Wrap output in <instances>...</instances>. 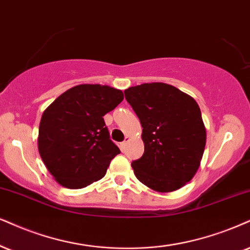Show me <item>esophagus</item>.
<instances>
[{"instance_id": "esophagus-1", "label": "esophagus", "mask_w": 250, "mask_h": 250, "mask_svg": "<svg viewBox=\"0 0 250 250\" xmlns=\"http://www.w3.org/2000/svg\"><path fill=\"white\" fill-rule=\"evenodd\" d=\"M128 141H130V137H125V140L123 141L122 144H120V148H122V150H124V149H125V146H126V144H127Z\"/></svg>"}]
</instances>
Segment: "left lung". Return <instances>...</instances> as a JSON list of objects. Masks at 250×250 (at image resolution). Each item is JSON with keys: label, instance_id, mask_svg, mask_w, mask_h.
Listing matches in <instances>:
<instances>
[{"label": "left lung", "instance_id": "1", "mask_svg": "<svg viewBox=\"0 0 250 250\" xmlns=\"http://www.w3.org/2000/svg\"><path fill=\"white\" fill-rule=\"evenodd\" d=\"M124 92L143 126L145 152L131 163L134 175L158 192L186 186L198 170L206 144L197 102L161 82L144 83Z\"/></svg>", "mask_w": 250, "mask_h": 250}]
</instances>
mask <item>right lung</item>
I'll use <instances>...</instances> for the list:
<instances>
[{
    "instance_id": "1",
    "label": "right lung",
    "mask_w": 250,
    "mask_h": 250,
    "mask_svg": "<svg viewBox=\"0 0 250 250\" xmlns=\"http://www.w3.org/2000/svg\"><path fill=\"white\" fill-rule=\"evenodd\" d=\"M123 100V91L109 85L80 84L61 94L44 111L38 149L58 183L82 189L105 175L120 150L110 139L103 116Z\"/></svg>"
}]
</instances>
